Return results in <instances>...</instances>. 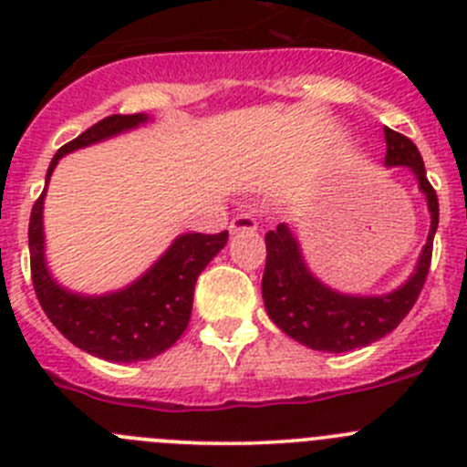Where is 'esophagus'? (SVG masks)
Listing matches in <instances>:
<instances>
[{
	"label": "esophagus",
	"mask_w": 467,
	"mask_h": 467,
	"mask_svg": "<svg viewBox=\"0 0 467 467\" xmlns=\"http://www.w3.org/2000/svg\"><path fill=\"white\" fill-rule=\"evenodd\" d=\"M257 229V217L253 213H241L231 220L229 231L231 234H238V231H254Z\"/></svg>",
	"instance_id": "34e87169"
}]
</instances>
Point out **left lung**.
<instances>
[{"instance_id": "left-lung-1", "label": "left lung", "mask_w": 467, "mask_h": 467, "mask_svg": "<svg viewBox=\"0 0 467 467\" xmlns=\"http://www.w3.org/2000/svg\"><path fill=\"white\" fill-rule=\"evenodd\" d=\"M386 166H407L419 180L431 210V231L414 274L398 290L377 296L341 295L308 271L299 243L287 224L266 234V266L262 278L264 306L269 317L299 344L325 353H346L369 346L393 332L419 299L428 278L432 238L440 222V205L416 144L402 133L383 128Z\"/></svg>"}]
</instances>
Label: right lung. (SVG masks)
Returning <instances> with one entry per match:
<instances>
[{"instance_id":"add662e5","label":"right lung","mask_w":467,"mask_h":467,"mask_svg":"<svg viewBox=\"0 0 467 467\" xmlns=\"http://www.w3.org/2000/svg\"><path fill=\"white\" fill-rule=\"evenodd\" d=\"M144 121H150L147 114H111L90 126L79 138L57 150L48 166L47 184L65 154L126 133ZM44 196L47 189L36 198L30 214V269L36 299L57 332L77 348L109 362L150 360L171 348L182 337L192 317L196 278L226 245L229 231L182 234L135 283L109 295L86 296L60 287L48 274L41 220Z\"/></svg>"}]
</instances>
